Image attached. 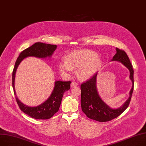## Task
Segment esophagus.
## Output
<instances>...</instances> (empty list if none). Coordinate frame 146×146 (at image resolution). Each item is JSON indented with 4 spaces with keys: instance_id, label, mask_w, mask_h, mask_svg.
Returning a JSON list of instances; mask_svg holds the SVG:
<instances>
[{
    "instance_id": "esophagus-1",
    "label": "esophagus",
    "mask_w": 146,
    "mask_h": 146,
    "mask_svg": "<svg viewBox=\"0 0 146 146\" xmlns=\"http://www.w3.org/2000/svg\"><path fill=\"white\" fill-rule=\"evenodd\" d=\"M77 85H78V84H77L76 82L74 81V82H72L71 83V87H74L77 86Z\"/></svg>"
}]
</instances>
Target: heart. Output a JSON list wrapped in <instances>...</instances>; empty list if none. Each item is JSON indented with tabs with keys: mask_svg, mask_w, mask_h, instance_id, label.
<instances>
[{
	"mask_svg": "<svg viewBox=\"0 0 146 146\" xmlns=\"http://www.w3.org/2000/svg\"><path fill=\"white\" fill-rule=\"evenodd\" d=\"M101 65L98 55L90 50L74 51L68 54L66 61L59 62V70L63 73L70 74L77 70V75L81 80H87L95 75Z\"/></svg>",
	"mask_w": 146,
	"mask_h": 146,
	"instance_id": "heart-1",
	"label": "heart"
}]
</instances>
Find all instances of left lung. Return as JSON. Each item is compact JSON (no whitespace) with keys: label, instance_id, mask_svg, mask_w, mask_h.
Segmentation results:
<instances>
[{"label":"left lung","instance_id":"8db88e82","mask_svg":"<svg viewBox=\"0 0 146 146\" xmlns=\"http://www.w3.org/2000/svg\"><path fill=\"white\" fill-rule=\"evenodd\" d=\"M117 53L112 61L121 62L130 71V78L133 85L130 92V97L120 108L112 109L109 107L100 97L96 87L97 73L81 85V108L88 118L100 122H106L117 118L121 114L130 104L134 90V70L130 59L125 51L116 48Z\"/></svg>","mask_w":146,"mask_h":146}]
</instances>
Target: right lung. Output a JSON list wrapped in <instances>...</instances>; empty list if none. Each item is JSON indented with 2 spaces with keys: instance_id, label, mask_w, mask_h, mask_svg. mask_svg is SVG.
<instances>
[{
  "instance_id": "obj_1",
  "label": "right lung",
  "mask_w": 146,
  "mask_h": 146,
  "mask_svg": "<svg viewBox=\"0 0 146 146\" xmlns=\"http://www.w3.org/2000/svg\"><path fill=\"white\" fill-rule=\"evenodd\" d=\"M56 45L36 42L31 46L23 50L15 62L12 73V87L15 98L17 104L21 111L32 118L38 119H46L51 118L57 113L61 105L64 92L69 90L71 88L70 84L71 81H55L53 92L46 101L37 107H28L22 104L16 95L15 90V77L16 70L24 58L28 56H35L40 58L48 56L50 57L56 49Z\"/></svg>"
}]
</instances>
